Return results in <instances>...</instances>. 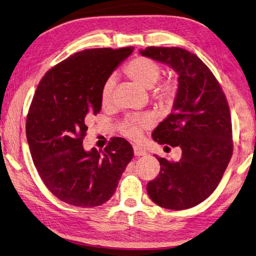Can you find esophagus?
Listing matches in <instances>:
<instances>
[{"label": "esophagus", "instance_id": "esophagus-1", "mask_svg": "<svg viewBox=\"0 0 256 256\" xmlns=\"http://www.w3.org/2000/svg\"><path fill=\"white\" fill-rule=\"evenodd\" d=\"M146 154H147V152H146L144 150H142L140 147L134 146V155H135V156H138V157H140V156H145Z\"/></svg>", "mask_w": 256, "mask_h": 256}]
</instances>
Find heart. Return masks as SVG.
<instances>
[{"label": "heart", "mask_w": 256, "mask_h": 256, "mask_svg": "<svg viewBox=\"0 0 256 256\" xmlns=\"http://www.w3.org/2000/svg\"><path fill=\"white\" fill-rule=\"evenodd\" d=\"M126 73L134 82L145 88H152V96L160 106H170L174 102L178 94V84L174 80L159 82L162 76V66L150 58L138 56L130 61L126 68ZM114 80L108 78L100 92V100L102 106H108L112 100ZM150 126V120L146 116H130L121 122L122 133L130 138H138L140 130Z\"/></svg>", "instance_id": "obj_1"}]
</instances>
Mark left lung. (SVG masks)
<instances>
[{"mask_svg":"<svg viewBox=\"0 0 256 256\" xmlns=\"http://www.w3.org/2000/svg\"><path fill=\"white\" fill-rule=\"evenodd\" d=\"M140 54L168 64L179 74L174 111L152 132L159 144L180 146L172 162L156 156L160 172L147 183L154 203L167 210L191 208L215 191L234 152L227 98L208 66L176 46H147Z\"/></svg>","mask_w":256,"mask_h":256,"instance_id":"1","label":"left lung"}]
</instances>
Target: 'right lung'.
Here are the masks:
<instances>
[{
  "label": "right lung",
  "instance_id": "1",
  "mask_svg": "<svg viewBox=\"0 0 256 256\" xmlns=\"http://www.w3.org/2000/svg\"><path fill=\"white\" fill-rule=\"evenodd\" d=\"M133 46L97 48L77 52L44 74L26 120L32 162L48 190L78 207H94L114 194L134 156L122 138H112L104 152H86L87 118L101 110L100 92Z\"/></svg>",
  "mask_w": 256,
  "mask_h": 256
}]
</instances>
